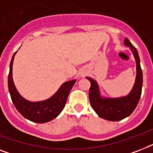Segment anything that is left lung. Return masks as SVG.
Here are the masks:
<instances>
[{
	"instance_id": "8db88e82",
	"label": "left lung",
	"mask_w": 153,
	"mask_h": 153,
	"mask_svg": "<svg viewBox=\"0 0 153 153\" xmlns=\"http://www.w3.org/2000/svg\"><path fill=\"white\" fill-rule=\"evenodd\" d=\"M124 44L130 48L137 63L135 83L128 95L115 98H102L100 94V91L97 82L91 78L86 77V79L91 82L89 98L91 107L98 116L107 121H121L129 116L137 105L141 95L143 74L140 64L139 55L135 47L131 44L127 38L125 39Z\"/></svg>"
}]
</instances>
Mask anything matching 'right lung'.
I'll return each mask as SVG.
<instances>
[{
  "label": "right lung",
  "mask_w": 153,
  "mask_h": 153,
  "mask_svg": "<svg viewBox=\"0 0 153 153\" xmlns=\"http://www.w3.org/2000/svg\"><path fill=\"white\" fill-rule=\"evenodd\" d=\"M16 51L11 60L8 78V91L13 104L18 112L27 120L36 123H46L59 115L64 108L67 97L76 79L66 82L62 84L57 92L48 99L40 102H30L26 100L16 88L13 79V63Z\"/></svg>",
  "instance_id": "right-lung-1"
}]
</instances>
